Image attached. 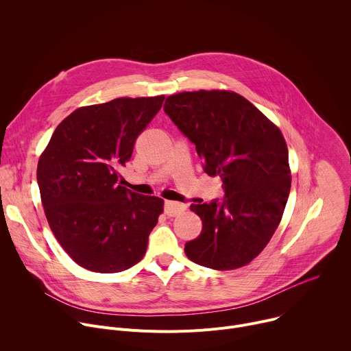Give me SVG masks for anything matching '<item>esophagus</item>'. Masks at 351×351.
<instances>
[{
    "label": "esophagus",
    "instance_id": "1",
    "mask_svg": "<svg viewBox=\"0 0 351 351\" xmlns=\"http://www.w3.org/2000/svg\"><path fill=\"white\" fill-rule=\"evenodd\" d=\"M186 208H187L186 204L176 203V202H165V214L168 217H176L183 211H186Z\"/></svg>",
    "mask_w": 351,
    "mask_h": 351
}]
</instances>
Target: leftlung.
Masks as SVG:
<instances>
[{
  "instance_id": "obj_1",
  "label": "left lung",
  "mask_w": 351,
  "mask_h": 351,
  "mask_svg": "<svg viewBox=\"0 0 351 351\" xmlns=\"http://www.w3.org/2000/svg\"><path fill=\"white\" fill-rule=\"evenodd\" d=\"M164 111L194 143L204 172L219 176L225 189L222 203L190 206L203 229L186 243L187 258L218 271L250 264L275 233L290 193L282 132L248 99L228 90L172 94Z\"/></svg>"
}]
</instances>
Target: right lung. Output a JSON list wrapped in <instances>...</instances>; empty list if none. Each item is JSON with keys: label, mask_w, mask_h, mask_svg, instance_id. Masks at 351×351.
<instances>
[{"label": "right lung", "mask_w": 351, "mask_h": 351, "mask_svg": "<svg viewBox=\"0 0 351 351\" xmlns=\"http://www.w3.org/2000/svg\"><path fill=\"white\" fill-rule=\"evenodd\" d=\"M165 95L121 97L80 107L56 129L38 158L44 214L66 254L84 269L114 274L136 265L164 199L119 184L134 141Z\"/></svg>", "instance_id": "right-lung-1"}]
</instances>
